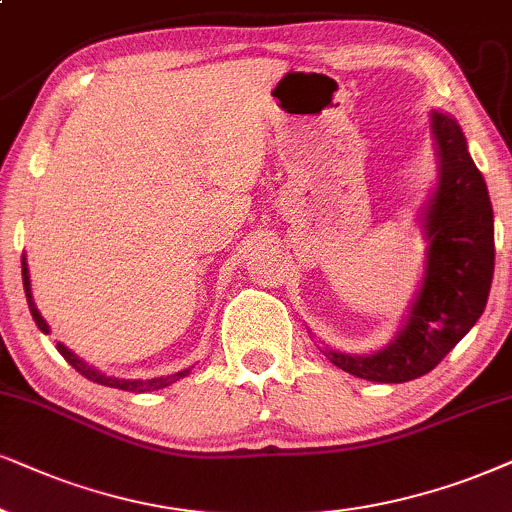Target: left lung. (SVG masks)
<instances>
[{
	"mask_svg": "<svg viewBox=\"0 0 512 512\" xmlns=\"http://www.w3.org/2000/svg\"><path fill=\"white\" fill-rule=\"evenodd\" d=\"M430 120L439 181L425 208L428 260L409 319L380 352H323L342 371L371 383H406L430 373L480 319L494 278V210L487 184L458 122L437 111Z\"/></svg>",
	"mask_w": 512,
	"mask_h": 512,
	"instance_id": "left-lung-1",
	"label": "left lung"
}]
</instances>
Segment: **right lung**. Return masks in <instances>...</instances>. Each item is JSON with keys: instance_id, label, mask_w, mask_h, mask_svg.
Wrapping results in <instances>:
<instances>
[{"instance_id": "obj_1", "label": "right lung", "mask_w": 512, "mask_h": 512, "mask_svg": "<svg viewBox=\"0 0 512 512\" xmlns=\"http://www.w3.org/2000/svg\"><path fill=\"white\" fill-rule=\"evenodd\" d=\"M23 288H25V297H28V307H30V314L32 319H35L37 328H40L42 333H49V326L47 321L42 319L40 309L35 307V300H32V293H30V274H28V262H25V255H23ZM56 349L61 352V357L68 361L70 366L75 368L77 373H82L84 378L92 380V383H99V385H106V387H115V390H127V392H151V390H163V387L177 383L179 378H184V375H189L191 368H186V371H179V373H172V375H165V378H151V380H125V378H113V375H106V373H99L96 368L87 366L82 359H77L73 352L66 345H61V342H56Z\"/></svg>"}]
</instances>
